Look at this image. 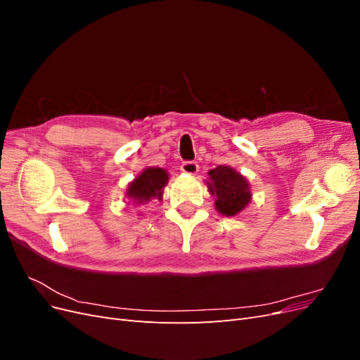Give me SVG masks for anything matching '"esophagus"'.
Wrapping results in <instances>:
<instances>
[{"label": "esophagus", "mask_w": 360, "mask_h": 360, "mask_svg": "<svg viewBox=\"0 0 360 360\" xmlns=\"http://www.w3.org/2000/svg\"><path fill=\"white\" fill-rule=\"evenodd\" d=\"M180 169H181L183 172H186V174H197L198 169H200V167H198V163L195 162V160H184V162L181 163Z\"/></svg>", "instance_id": "obj_1"}]
</instances>
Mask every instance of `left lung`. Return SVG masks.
<instances>
[{"instance_id": "left-lung-1", "label": "left lung", "mask_w": 360, "mask_h": 360, "mask_svg": "<svg viewBox=\"0 0 360 360\" xmlns=\"http://www.w3.org/2000/svg\"><path fill=\"white\" fill-rule=\"evenodd\" d=\"M209 191L216 195V210L224 216L240 213L250 201L249 184L245 177L230 167L219 165L209 171Z\"/></svg>"}]
</instances>
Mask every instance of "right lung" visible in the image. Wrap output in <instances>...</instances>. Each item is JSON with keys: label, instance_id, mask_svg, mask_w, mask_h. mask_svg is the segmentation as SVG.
Listing matches in <instances>:
<instances>
[{"label": "right lung", "instance_id": "obj_1", "mask_svg": "<svg viewBox=\"0 0 360 360\" xmlns=\"http://www.w3.org/2000/svg\"><path fill=\"white\" fill-rule=\"evenodd\" d=\"M168 181V174L162 168H147L138 179L129 184L127 197L136 202H147L151 198L162 200V191Z\"/></svg>", "mask_w": 360, "mask_h": 360}]
</instances>
